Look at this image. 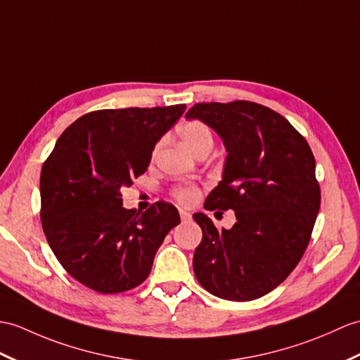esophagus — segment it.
<instances>
[{
    "label": "esophagus",
    "instance_id": "obj_1",
    "mask_svg": "<svg viewBox=\"0 0 360 360\" xmlns=\"http://www.w3.org/2000/svg\"><path fill=\"white\" fill-rule=\"evenodd\" d=\"M179 216H181L182 222H187V221H190V218H191V214H190L188 212H186V210H179Z\"/></svg>",
    "mask_w": 360,
    "mask_h": 360
}]
</instances>
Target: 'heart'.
Listing matches in <instances>:
<instances>
[{"label": "heart", "instance_id": "heart-1", "mask_svg": "<svg viewBox=\"0 0 360 360\" xmlns=\"http://www.w3.org/2000/svg\"><path fill=\"white\" fill-rule=\"evenodd\" d=\"M179 135L184 144L193 155L202 148L213 147V133L200 121H191L182 125ZM174 198L182 204H193L198 198V190L195 187H179L174 190Z\"/></svg>", "mask_w": 360, "mask_h": 360}]
</instances>
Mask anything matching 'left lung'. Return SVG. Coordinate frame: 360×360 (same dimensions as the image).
Here are the masks:
<instances>
[{"label": "left lung", "instance_id": "1", "mask_svg": "<svg viewBox=\"0 0 360 360\" xmlns=\"http://www.w3.org/2000/svg\"><path fill=\"white\" fill-rule=\"evenodd\" d=\"M186 118L218 133L227 152L204 208L236 214L230 230L193 214L202 229L196 279L221 299L261 297L285 281L310 242L321 207L311 148L283 116L256 103L196 104Z\"/></svg>", "mask_w": 360, "mask_h": 360}]
</instances>
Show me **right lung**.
<instances>
[{
	"label": "right lung",
	"mask_w": 360,
	"mask_h": 360,
	"mask_svg": "<svg viewBox=\"0 0 360 360\" xmlns=\"http://www.w3.org/2000/svg\"><path fill=\"white\" fill-rule=\"evenodd\" d=\"M186 105L91 112L56 141L39 181L41 222L65 271L98 293H121L147 279L164 238L181 222L176 207L124 208L121 190L147 170L155 146Z\"/></svg>",
	"instance_id": "1"
}]
</instances>
